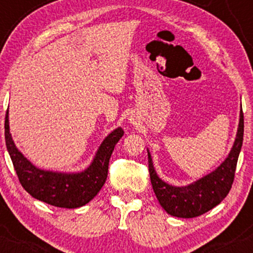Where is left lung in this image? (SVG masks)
<instances>
[{
    "mask_svg": "<svg viewBox=\"0 0 253 253\" xmlns=\"http://www.w3.org/2000/svg\"><path fill=\"white\" fill-rule=\"evenodd\" d=\"M244 114L240 110L239 126L233 147L227 158L213 172L185 187H173L162 181L149 155V171L153 191L168 214L177 217H196L207 213L227 196L234 181L238 157L243 145Z\"/></svg>",
    "mask_w": 253,
    "mask_h": 253,
    "instance_id": "left-lung-1",
    "label": "left lung"
}]
</instances>
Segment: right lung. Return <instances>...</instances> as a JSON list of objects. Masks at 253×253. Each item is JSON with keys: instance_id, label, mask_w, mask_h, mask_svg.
<instances>
[{"instance_id": "1", "label": "right lung", "mask_w": 253, "mask_h": 253, "mask_svg": "<svg viewBox=\"0 0 253 253\" xmlns=\"http://www.w3.org/2000/svg\"><path fill=\"white\" fill-rule=\"evenodd\" d=\"M124 135L121 127L113 130L98 147L92 163L82 172L63 173L38 169L16 149L9 133L8 110L4 138L14 169L24 189L34 199L54 207L78 208L97 195L108 176L109 159L115 145Z\"/></svg>"}]
</instances>
